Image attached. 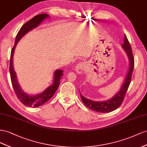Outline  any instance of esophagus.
Returning <instances> with one entry per match:
<instances>
[{"label": "esophagus", "instance_id": "34e87169", "mask_svg": "<svg viewBox=\"0 0 147 147\" xmlns=\"http://www.w3.org/2000/svg\"><path fill=\"white\" fill-rule=\"evenodd\" d=\"M86 66L84 63H79L78 64L75 66L74 69L75 71H76V73H78V74H81L86 69Z\"/></svg>", "mask_w": 147, "mask_h": 147}]
</instances>
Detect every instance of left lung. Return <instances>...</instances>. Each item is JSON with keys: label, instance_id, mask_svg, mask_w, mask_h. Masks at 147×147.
Wrapping results in <instances>:
<instances>
[{"label": "left lung", "instance_id": "left-lung-1", "mask_svg": "<svg viewBox=\"0 0 147 147\" xmlns=\"http://www.w3.org/2000/svg\"><path fill=\"white\" fill-rule=\"evenodd\" d=\"M122 47L127 53L129 61V67L126 76L125 78V80L123 85L121 86L120 90L110 99L102 102H96L88 99L82 96L79 92L83 103L88 108L98 113L111 112L118 108L123 102L125 93H126L131 80V76L134 67V59L132 55L131 46L125 35L124 36V44L122 45Z\"/></svg>", "mask_w": 147, "mask_h": 147}]
</instances>
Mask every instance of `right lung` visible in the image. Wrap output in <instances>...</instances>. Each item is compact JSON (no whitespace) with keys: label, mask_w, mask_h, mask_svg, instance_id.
<instances>
[{"label":"right lung","mask_w":147,"mask_h":147,"mask_svg":"<svg viewBox=\"0 0 147 147\" xmlns=\"http://www.w3.org/2000/svg\"><path fill=\"white\" fill-rule=\"evenodd\" d=\"M49 17V15L47 14H40L35 16L28 22H27L21 28L20 31H18L17 35L15 38V42L13 49L11 51V56L10 60V73L11 81L12 84V86L14 89L15 94L17 96L18 98L20 101L23 103L24 105L29 107H38L42 105L45 103L47 102L51 98L53 95L55 94L57 91L58 86L60 84V81L61 77L63 76V70L61 69H56L54 73V78L52 84L49 86L44 92L40 94L31 95L26 94L24 92L22 88H21L19 83L17 81L16 73L13 68V54L15 52V49L18 42L22 37L26 34L28 32L31 31L32 29L36 28L43 22L44 20Z\"/></svg>","instance_id":"add662e5"}]
</instances>
